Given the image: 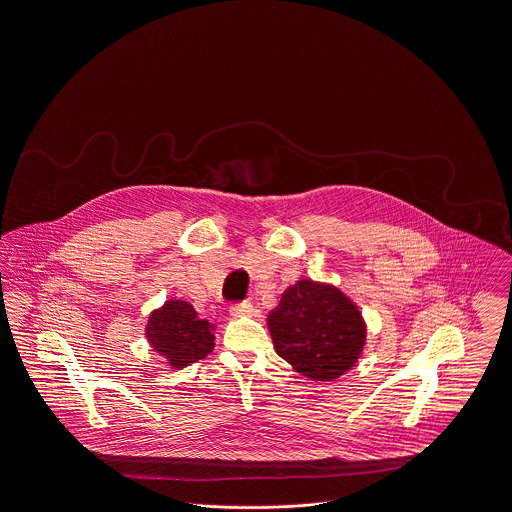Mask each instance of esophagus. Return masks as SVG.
Listing matches in <instances>:
<instances>
[{
	"mask_svg": "<svg viewBox=\"0 0 512 512\" xmlns=\"http://www.w3.org/2000/svg\"><path fill=\"white\" fill-rule=\"evenodd\" d=\"M229 314L233 318H241V316H251L253 314V304L251 302H239L229 306Z\"/></svg>",
	"mask_w": 512,
	"mask_h": 512,
	"instance_id": "1",
	"label": "esophagus"
}]
</instances>
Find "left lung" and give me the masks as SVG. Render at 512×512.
<instances>
[{"instance_id":"obj_1","label":"left lung","mask_w":512,"mask_h":512,"mask_svg":"<svg viewBox=\"0 0 512 512\" xmlns=\"http://www.w3.org/2000/svg\"><path fill=\"white\" fill-rule=\"evenodd\" d=\"M277 353L300 375L332 381L359 357L365 324L357 306L328 284L298 281L269 314Z\"/></svg>"}]
</instances>
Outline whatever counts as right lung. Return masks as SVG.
I'll use <instances>...</instances> for the list:
<instances>
[{"mask_svg": "<svg viewBox=\"0 0 512 512\" xmlns=\"http://www.w3.org/2000/svg\"><path fill=\"white\" fill-rule=\"evenodd\" d=\"M147 340L169 357L172 367H186L214 349L212 324L184 300H169L153 312L147 324Z\"/></svg>", "mask_w": 512, "mask_h": 512, "instance_id": "1", "label": "right lung"}]
</instances>
